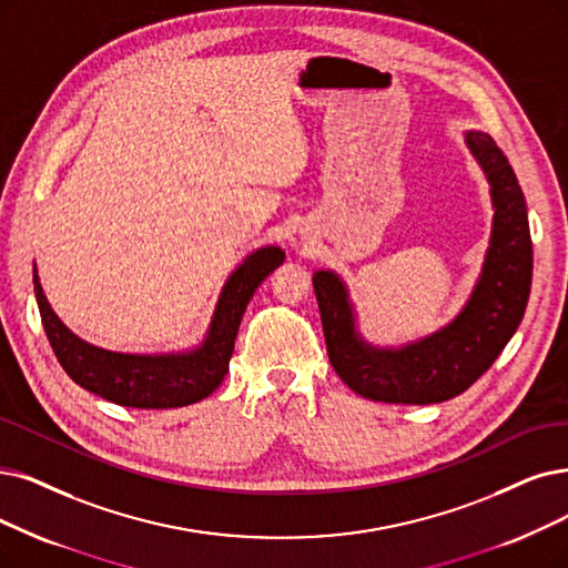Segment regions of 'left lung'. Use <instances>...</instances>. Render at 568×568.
I'll list each match as a JSON object with an SVG mask.
<instances>
[{"instance_id":"obj_1","label":"left lung","mask_w":568,"mask_h":568,"mask_svg":"<svg viewBox=\"0 0 568 568\" xmlns=\"http://www.w3.org/2000/svg\"><path fill=\"white\" fill-rule=\"evenodd\" d=\"M466 146L489 181L494 221L480 277L447 326L403 347H375L361 337L337 272L312 275L331 366L363 398L428 405L464 394L489 371L525 316L534 270L525 193L487 132L468 130Z\"/></svg>"}]
</instances>
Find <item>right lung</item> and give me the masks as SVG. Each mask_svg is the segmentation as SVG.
Segmentation results:
<instances>
[{
	"label": "right lung",
	"mask_w": 568,
	"mask_h": 568,
	"mask_svg": "<svg viewBox=\"0 0 568 568\" xmlns=\"http://www.w3.org/2000/svg\"><path fill=\"white\" fill-rule=\"evenodd\" d=\"M284 263L280 246H261L225 280L207 335L189 352L121 354L88 345L53 312L34 267V296L43 331L64 373L79 387L116 405L142 410H168L207 398L229 373L242 314L254 291L272 270Z\"/></svg>",
	"instance_id": "add662e5"
}]
</instances>
